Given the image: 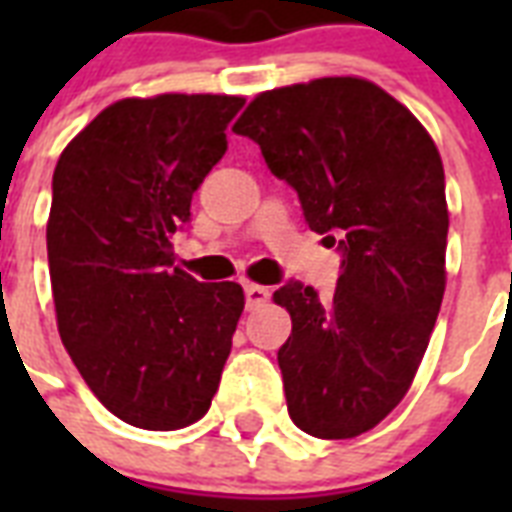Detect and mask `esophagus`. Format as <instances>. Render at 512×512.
<instances>
[{"label": "esophagus", "instance_id": "esophagus-1", "mask_svg": "<svg viewBox=\"0 0 512 512\" xmlns=\"http://www.w3.org/2000/svg\"><path fill=\"white\" fill-rule=\"evenodd\" d=\"M244 297H247V308H260V305L268 303V287H260V284H244Z\"/></svg>", "mask_w": 512, "mask_h": 512}]
</instances>
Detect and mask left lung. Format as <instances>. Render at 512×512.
<instances>
[{"instance_id": "1", "label": "left lung", "mask_w": 512, "mask_h": 512, "mask_svg": "<svg viewBox=\"0 0 512 512\" xmlns=\"http://www.w3.org/2000/svg\"><path fill=\"white\" fill-rule=\"evenodd\" d=\"M297 191L305 223L340 252L335 297L289 279L279 348L289 417L316 438H353L406 396L446 287L444 164L409 108L377 84L327 76L257 95L233 124Z\"/></svg>"}]
</instances>
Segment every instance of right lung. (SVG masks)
I'll return each mask as SVG.
<instances>
[{"label": "right lung", "instance_id": "right-lung-1", "mask_svg": "<svg viewBox=\"0 0 512 512\" xmlns=\"http://www.w3.org/2000/svg\"><path fill=\"white\" fill-rule=\"evenodd\" d=\"M241 106L233 95L119 100L68 143L52 175L60 340L100 404L135 428L201 420L231 353L244 292L175 268L172 236Z\"/></svg>", "mask_w": 512, "mask_h": 512}]
</instances>
